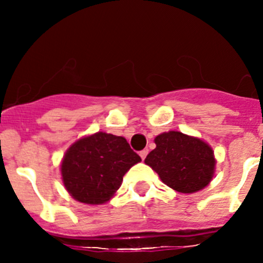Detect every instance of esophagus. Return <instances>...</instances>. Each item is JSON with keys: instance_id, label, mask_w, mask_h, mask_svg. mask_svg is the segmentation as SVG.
I'll return each instance as SVG.
<instances>
[{"instance_id": "1", "label": "esophagus", "mask_w": 263, "mask_h": 263, "mask_svg": "<svg viewBox=\"0 0 263 263\" xmlns=\"http://www.w3.org/2000/svg\"><path fill=\"white\" fill-rule=\"evenodd\" d=\"M147 153H148L147 150H142V151H140V156H141L142 160H145V158H146V156H147Z\"/></svg>"}]
</instances>
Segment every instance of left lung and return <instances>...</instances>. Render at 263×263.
<instances>
[{"label":"left lung","mask_w":263,"mask_h":263,"mask_svg":"<svg viewBox=\"0 0 263 263\" xmlns=\"http://www.w3.org/2000/svg\"><path fill=\"white\" fill-rule=\"evenodd\" d=\"M154 142L156 147L146 156L145 164L172 190L195 193L213 181L216 159L206 141L181 131H169L158 135Z\"/></svg>","instance_id":"8db88e82"}]
</instances>
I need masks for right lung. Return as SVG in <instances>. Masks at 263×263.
Returning <instances> with one entry per match:
<instances>
[{"instance_id": "1", "label": "right lung", "mask_w": 263, "mask_h": 263, "mask_svg": "<svg viewBox=\"0 0 263 263\" xmlns=\"http://www.w3.org/2000/svg\"><path fill=\"white\" fill-rule=\"evenodd\" d=\"M140 161L124 137L99 131L76 140L66 150L61 176L76 201L103 205L116 195L124 174Z\"/></svg>"}]
</instances>
